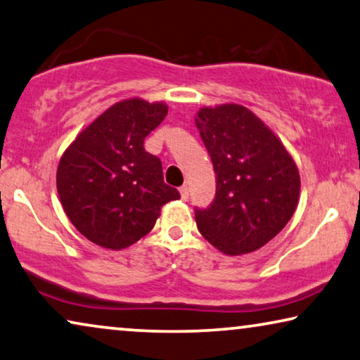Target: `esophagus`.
I'll return each mask as SVG.
<instances>
[{"label": "esophagus", "instance_id": "1", "mask_svg": "<svg viewBox=\"0 0 360 360\" xmlns=\"http://www.w3.org/2000/svg\"><path fill=\"white\" fill-rule=\"evenodd\" d=\"M180 195H181V200H188V196H190V188L186 185H184L180 188Z\"/></svg>", "mask_w": 360, "mask_h": 360}]
</instances>
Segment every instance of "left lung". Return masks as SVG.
Here are the masks:
<instances>
[{
    "mask_svg": "<svg viewBox=\"0 0 360 360\" xmlns=\"http://www.w3.org/2000/svg\"><path fill=\"white\" fill-rule=\"evenodd\" d=\"M196 128L216 172V198L196 210L201 236L237 257L262 248L283 231L300 196L295 160L281 139L247 107H202Z\"/></svg>",
    "mask_w": 360,
    "mask_h": 360,
    "instance_id": "1",
    "label": "left lung"
}]
</instances>
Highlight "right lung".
<instances>
[{
  "label": "right lung",
  "instance_id": "1",
  "mask_svg": "<svg viewBox=\"0 0 360 360\" xmlns=\"http://www.w3.org/2000/svg\"><path fill=\"white\" fill-rule=\"evenodd\" d=\"M167 112L164 102L124 98L87 124L61 155V206L87 240L127 248L153 231L165 202L180 198L164 184L159 158L144 149Z\"/></svg>",
  "mask_w": 360,
  "mask_h": 360
}]
</instances>
